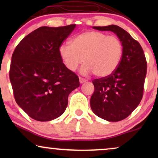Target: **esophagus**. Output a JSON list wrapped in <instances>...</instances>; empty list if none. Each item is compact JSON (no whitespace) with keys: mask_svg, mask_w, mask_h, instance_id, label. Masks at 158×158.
Returning <instances> with one entry per match:
<instances>
[{"mask_svg":"<svg viewBox=\"0 0 158 158\" xmlns=\"http://www.w3.org/2000/svg\"><path fill=\"white\" fill-rule=\"evenodd\" d=\"M79 81H80V83H85V82L86 81V80L83 78V77H79Z\"/></svg>","mask_w":158,"mask_h":158,"instance_id":"esophagus-1","label":"esophagus"}]
</instances>
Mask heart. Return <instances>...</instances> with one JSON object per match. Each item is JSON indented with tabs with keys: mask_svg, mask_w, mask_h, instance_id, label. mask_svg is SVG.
Returning <instances> with one entry per match:
<instances>
[{
	"mask_svg": "<svg viewBox=\"0 0 158 158\" xmlns=\"http://www.w3.org/2000/svg\"><path fill=\"white\" fill-rule=\"evenodd\" d=\"M59 55L68 70H76L84 60L83 74L94 73L96 77H105L117 69L122 57L123 46L117 36L89 31L75 36L70 44L61 45Z\"/></svg>",
	"mask_w": 158,
	"mask_h": 158,
	"instance_id": "obj_1",
	"label": "heart"
}]
</instances>
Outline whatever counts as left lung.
<instances>
[{"mask_svg": "<svg viewBox=\"0 0 158 158\" xmlns=\"http://www.w3.org/2000/svg\"><path fill=\"white\" fill-rule=\"evenodd\" d=\"M94 29L113 31L122 43L123 55L117 69L109 76L92 81L95 90L90 98V107L96 116L118 122L130 115L142 100L146 58L139 43L122 28L110 25Z\"/></svg>", "mask_w": 158, "mask_h": 158, "instance_id": "1", "label": "left lung"}]
</instances>
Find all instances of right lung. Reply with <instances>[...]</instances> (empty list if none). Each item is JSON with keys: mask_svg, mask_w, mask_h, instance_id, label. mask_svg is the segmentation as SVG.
<instances>
[{"mask_svg": "<svg viewBox=\"0 0 158 158\" xmlns=\"http://www.w3.org/2000/svg\"><path fill=\"white\" fill-rule=\"evenodd\" d=\"M42 27L26 36L12 55L9 77L17 104L40 122L61 116L79 78L64 65L59 48L75 28Z\"/></svg>", "mask_w": 158, "mask_h": 158, "instance_id": "add662e5", "label": "right lung"}]
</instances>
